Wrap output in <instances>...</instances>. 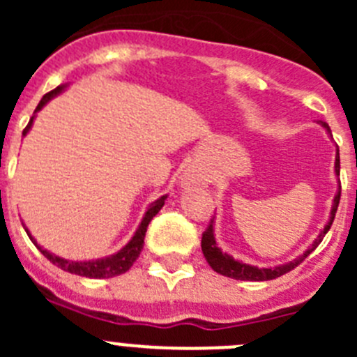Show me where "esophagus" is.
<instances>
[{
	"label": "esophagus",
	"mask_w": 357,
	"mask_h": 357,
	"mask_svg": "<svg viewBox=\"0 0 357 357\" xmlns=\"http://www.w3.org/2000/svg\"><path fill=\"white\" fill-rule=\"evenodd\" d=\"M182 182L188 185H197L204 184V178H202L200 175H197V173H185V175L182 176Z\"/></svg>",
	"instance_id": "1"
}]
</instances>
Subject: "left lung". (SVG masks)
I'll list each match as a JSON object with an SVG mask.
<instances>
[{
    "mask_svg": "<svg viewBox=\"0 0 357 357\" xmlns=\"http://www.w3.org/2000/svg\"><path fill=\"white\" fill-rule=\"evenodd\" d=\"M321 125L329 130V125L327 123L321 121ZM331 132V130H329ZM334 169H336V175H340V151L336 153V162H334ZM340 197H342V185H340V191L338 195L334 197V204H333V211H331V218H329V223L326 225V229L321 230V234L314 239V243L311 245V248L304 252L301 257H296V259L289 261L286 264H280V266H273V268H257V266H250V264H245V263H239L236 261L234 257H230L229 254H223L216 245V239H214V230H213V222L211 220L207 229L204 230V234H202V252L206 255L207 263L209 266L213 268L216 273H222V275L230 277V279H236V280H272L277 279V277L284 275V273L291 272L293 268H296L302 261L307 257L314 248L318 247L324 239V234H327L334 222V214L338 211V204H340Z\"/></svg>",
    "mask_w": 357,
    "mask_h": 357,
    "instance_id": "8db88e82",
    "label": "left lung"
}]
</instances>
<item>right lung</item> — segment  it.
Returning a JSON list of instances; mask_svg holds the SVG:
<instances>
[{"label":"right lung","instance_id":"1","mask_svg":"<svg viewBox=\"0 0 357 357\" xmlns=\"http://www.w3.org/2000/svg\"><path fill=\"white\" fill-rule=\"evenodd\" d=\"M64 87L66 85H61V87H56V89H53V91H50V93L44 94L43 100H40L39 105H37L36 112L37 110L43 109V107L46 105V103H48L53 96H56L59 93H62V89H64ZM31 123H33V116H31L30 121H28V125H26V128L23 130V135H26V132L30 130ZM164 200H166V197H160L159 200H155L150 207H148V211H146V214H144L139 229L135 230L134 238L128 241L127 247H123L118 254L110 255V257H105V259L84 261V263H82V261L80 263H77V261L62 259V257H59V255H53V254H50L48 250L40 248L39 245H37L36 239L31 238V234L28 232V229H24V230H26L28 238L36 243V247L43 252L44 257L52 261V263L55 264V266L61 268V270H64V272L75 273V275H80V277H89V279H109V277L121 275V273H125L127 270H130V266L135 263V259L139 257L141 250H143V245H144V234H146L148 223L151 222V218L155 216V214L162 209Z\"/></svg>","mask_w":357,"mask_h":357}]
</instances>
